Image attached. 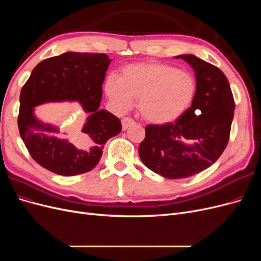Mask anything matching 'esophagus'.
Returning <instances> with one entry per match:
<instances>
[{
  "label": "esophagus",
  "instance_id": "1",
  "mask_svg": "<svg viewBox=\"0 0 261 261\" xmlns=\"http://www.w3.org/2000/svg\"><path fill=\"white\" fill-rule=\"evenodd\" d=\"M135 124V122H134L133 118L130 117H124L122 120V128L123 130H126L128 127H130L132 125Z\"/></svg>",
  "mask_w": 261,
  "mask_h": 261
}]
</instances>
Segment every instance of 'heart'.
<instances>
[{
  "label": "heart",
  "mask_w": 261,
  "mask_h": 261,
  "mask_svg": "<svg viewBox=\"0 0 261 261\" xmlns=\"http://www.w3.org/2000/svg\"><path fill=\"white\" fill-rule=\"evenodd\" d=\"M105 91L118 112H126L137 100V109L152 124L177 120L192 105L196 80L187 70L161 62L126 65L120 77L109 76Z\"/></svg>",
  "instance_id": "obj_1"
}]
</instances>
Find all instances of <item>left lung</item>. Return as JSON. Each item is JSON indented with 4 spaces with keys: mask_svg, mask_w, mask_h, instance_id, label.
Wrapping results in <instances>:
<instances>
[{
    "mask_svg": "<svg viewBox=\"0 0 261 261\" xmlns=\"http://www.w3.org/2000/svg\"><path fill=\"white\" fill-rule=\"evenodd\" d=\"M192 66L196 92L192 107L174 123L148 125L138 152L148 169L167 178H185L208 169L230 138L234 98L221 70L193 54L177 55Z\"/></svg>",
    "mask_w": 261,
    "mask_h": 261,
    "instance_id": "left-lung-1",
    "label": "left lung"
}]
</instances>
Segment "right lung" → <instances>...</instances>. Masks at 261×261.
<instances>
[{"instance_id": "obj_1", "label": "right lung", "mask_w": 261, "mask_h": 261, "mask_svg": "<svg viewBox=\"0 0 261 261\" xmlns=\"http://www.w3.org/2000/svg\"><path fill=\"white\" fill-rule=\"evenodd\" d=\"M111 61L103 53L66 52L33 69L20 91L18 128L30 155L44 169L64 176L89 172L100 161L107 141L121 133V121L99 109L101 86ZM63 100L78 101L89 114L72 142L62 139L57 126L41 122L33 113L38 105Z\"/></svg>"}]
</instances>
